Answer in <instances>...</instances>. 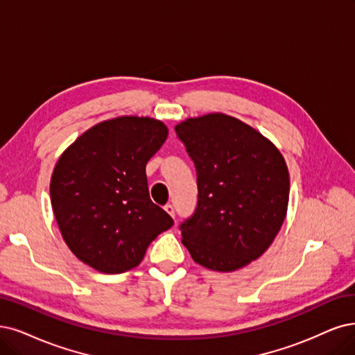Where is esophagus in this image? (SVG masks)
<instances>
[{"mask_svg":"<svg viewBox=\"0 0 355 355\" xmlns=\"http://www.w3.org/2000/svg\"><path fill=\"white\" fill-rule=\"evenodd\" d=\"M164 209H165V212H166L169 216L174 218L175 214H174V206H173V205H166Z\"/></svg>","mask_w":355,"mask_h":355,"instance_id":"obj_1","label":"esophagus"}]
</instances>
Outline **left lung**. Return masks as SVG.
I'll list each match as a JSON object with an SVG mask.
<instances>
[{"label": "left lung", "mask_w": 355, "mask_h": 355, "mask_svg": "<svg viewBox=\"0 0 355 355\" xmlns=\"http://www.w3.org/2000/svg\"><path fill=\"white\" fill-rule=\"evenodd\" d=\"M198 169L199 203L181 225L196 263L234 272L263 254L288 211L290 174L282 153L239 118L211 112L175 125Z\"/></svg>", "instance_id": "left-lung-1"}]
</instances>
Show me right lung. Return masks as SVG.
Listing matches in <instances>:
<instances>
[{
	"instance_id": "obj_1",
	"label": "right lung",
	"mask_w": 355,
	"mask_h": 355,
	"mask_svg": "<svg viewBox=\"0 0 355 355\" xmlns=\"http://www.w3.org/2000/svg\"><path fill=\"white\" fill-rule=\"evenodd\" d=\"M168 137L156 118L121 115L86 130L52 171L49 194L62 240L102 273L140 265L174 220L149 198L146 164Z\"/></svg>"
}]
</instances>
